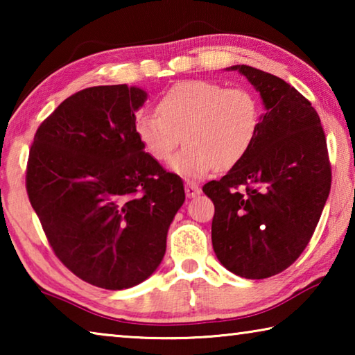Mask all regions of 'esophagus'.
Returning a JSON list of instances; mask_svg holds the SVG:
<instances>
[{
	"label": "esophagus",
	"instance_id": "obj_1",
	"mask_svg": "<svg viewBox=\"0 0 355 355\" xmlns=\"http://www.w3.org/2000/svg\"><path fill=\"white\" fill-rule=\"evenodd\" d=\"M184 191H186V196H188L189 199H191V197H196L197 194H200V188L192 182L184 183Z\"/></svg>",
	"mask_w": 355,
	"mask_h": 355
}]
</instances>
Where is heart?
Masks as SVG:
<instances>
[{
  "label": "heart",
  "mask_w": 355,
  "mask_h": 355,
  "mask_svg": "<svg viewBox=\"0 0 355 355\" xmlns=\"http://www.w3.org/2000/svg\"><path fill=\"white\" fill-rule=\"evenodd\" d=\"M158 112H141L135 133L142 148L184 178H202L214 167L228 171L254 146L261 123V103L248 87H225L207 80L173 84L161 94Z\"/></svg>",
  "instance_id": "1"
}]
</instances>
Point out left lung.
<instances>
[{
  "instance_id": "obj_1",
  "label": "left lung",
  "mask_w": 355,
  "mask_h": 355,
  "mask_svg": "<svg viewBox=\"0 0 355 355\" xmlns=\"http://www.w3.org/2000/svg\"><path fill=\"white\" fill-rule=\"evenodd\" d=\"M266 112L254 146L220 180L203 186L214 203L213 249L228 271L268 279L307 248L330 192L326 135L310 101L282 78L233 65Z\"/></svg>"
}]
</instances>
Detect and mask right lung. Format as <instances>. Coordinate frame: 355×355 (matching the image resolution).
I'll return each mask as SVG.
<instances>
[{"mask_svg":"<svg viewBox=\"0 0 355 355\" xmlns=\"http://www.w3.org/2000/svg\"><path fill=\"white\" fill-rule=\"evenodd\" d=\"M146 100L127 84L84 89L40 123L29 150L28 197L53 252L105 290L156 271L184 202L182 178L137 141L135 112Z\"/></svg>","mask_w":355,"mask_h":355,"instance_id":"1","label":"right lung"}]
</instances>
